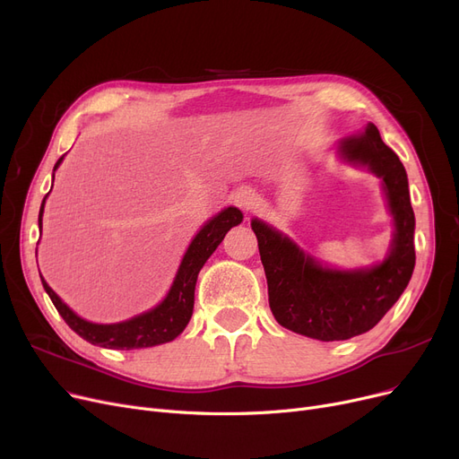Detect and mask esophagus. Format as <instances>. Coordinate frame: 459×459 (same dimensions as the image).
<instances>
[{
  "mask_svg": "<svg viewBox=\"0 0 459 459\" xmlns=\"http://www.w3.org/2000/svg\"><path fill=\"white\" fill-rule=\"evenodd\" d=\"M232 203L244 210L246 213L247 212H253L255 206H256V193L251 189V187H242L238 189L234 195H232Z\"/></svg>",
  "mask_w": 459,
  "mask_h": 459,
  "instance_id": "34e87169",
  "label": "esophagus"
}]
</instances>
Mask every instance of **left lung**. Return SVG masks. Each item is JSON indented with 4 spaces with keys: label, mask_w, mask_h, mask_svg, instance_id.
<instances>
[{
    "label": "left lung",
    "mask_w": 459,
    "mask_h": 459,
    "mask_svg": "<svg viewBox=\"0 0 459 459\" xmlns=\"http://www.w3.org/2000/svg\"><path fill=\"white\" fill-rule=\"evenodd\" d=\"M340 153L345 161L383 178L395 227L383 263L351 272L332 270L261 219L251 221L275 321L318 342L351 340L371 330L409 285L416 261L414 212L400 157L383 143L373 124L364 134L343 138Z\"/></svg>",
    "instance_id": "obj_1"
}]
</instances>
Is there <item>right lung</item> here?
Returning a JSON list of instances; mask_svg holds the SVG:
<instances>
[{
  "label": "right lung",
  "instance_id": "add662e5",
  "mask_svg": "<svg viewBox=\"0 0 459 459\" xmlns=\"http://www.w3.org/2000/svg\"><path fill=\"white\" fill-rule=\"evenodd\" d=\"M64 161V157L57 159L54 170ZM47 201V196H45ZM45 201L39 210V229L43 227V210ZM242 212L229 206L223 212H219L215 217L198 230V234L193 238L189 244L182 264L178 268V273L174 277V283L165 296V300L155 306L153 309L136 315L129 321L116 323V325H95L86 321V318L78 316L67 304L62 302L59 298L41 277L43 287L47 294L50 296L52 304L56 306L57 313L64 316V321L69 325L73 332H76L82 340L90 342L91 345H99L105 349H119V351H131V349H144L161 345L176 340L178 335L184 332L187 326L189 318L193 315L195 306V285L196 277L204 263L210 258V255L217 249V246L223 242L225 234L242 223Z\"/></svg>",
  "mask_w": 459,
  "mask_h": 459
}]
</instances>
